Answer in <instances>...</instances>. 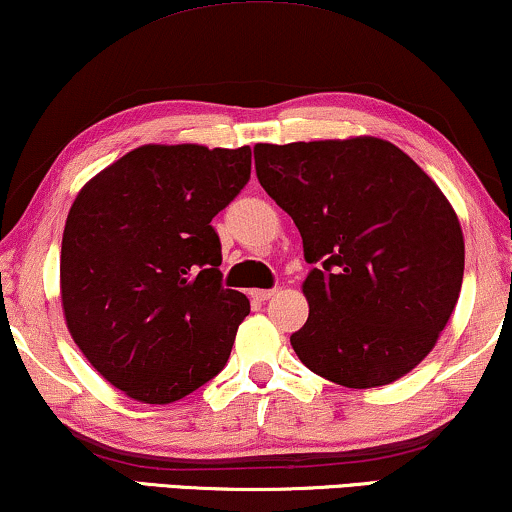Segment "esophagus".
<instances>
[{
    "label": "esophagus",
    "mask_w": 512,
    "mask_h": 512,
    "mask_svg": "<svg viewBox=\"0 0 512 512\" xmlns=\"http://www.w3.org/2000/svg\"><path fill=\"white\" fill-rule=\"evenodd\" d=\"M251 300H256V303H265V300H270L275 296V289H254L249 293Z\"/></svg>",
    "instance_id": "esophagus-1"
}]
</instances>
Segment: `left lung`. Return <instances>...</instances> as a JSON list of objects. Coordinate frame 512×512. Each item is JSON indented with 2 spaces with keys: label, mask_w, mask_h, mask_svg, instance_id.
<instances>
[{
  "label": "left lung",
  "mask_w": 512,
  "mask_h": 512,
  "mask_svg": "<svg viewBox=\"0 0 512 512\" xmlns=\"http://www.w3.org/2000/svg\"><path fill=\"white\" fill-rule=\"evenodd\" d=\"M256 177L303 237L310 305L291 347L349 389L384 387L436 347L464 279V233L429 174L387 139L256 144Z\"/></svg>",
  "instance_id": "left-lung-1"
}]
</instances>
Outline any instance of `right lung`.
Segmentation results:
<instances>
[{
    "label": "right lung",
    "mask_w": 512,
    "mask_h": 512,
    "mask_svg": "<svg viewBox=\"0 0 512 512\" xmlns=\"http://www.w3.org/2000/svg\"><path fill=\"white\" fill-rule=\"evenodd\" d=\"M249 174V146L144 144L76 195L62 312L90 366L125 396L174 403L226 366L249 300L221 286L212 219Z\"/></svg>",
    "instance_id": "add662e5"
}]
</instances>
